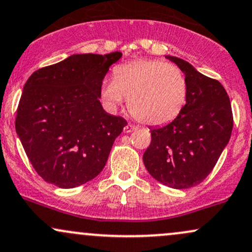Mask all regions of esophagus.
Here are the masks:
<instances>
[{"instance_id":"1","label":"esophagus","mask_w":252,"mask_h":252,"mask_svg":"<svg viewBox=\"0 0 252 252\" xmlns=\"http://www.w3.org/2000/svg\"><path fill=\"white\" fill-rule=\"evenodd\" d=\"M135 129H137V126L131 125V124H128V125H126L125 127H124V132L125 133H131L133 131H135Z\"/></svg>"}]
</instances>
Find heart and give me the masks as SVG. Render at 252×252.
Here are the masks:
<instances>
[{
	"label": "heart",
	"instance_id": "heart-1",
	"mask_svg": "<svg viewBox=\"0 0 252 252\" xmlns=\"http://www.w3.org/2000/svg\"><path fill=\"white\" fill-rule=\"evenodd\" d=\"M188 85L178 67L158 60H138L115 68L113 80H105L101 95L111 108L128 99L131 114L147 125H162L180 113Z\"/></svg>",
	"mask_w": 252,
	"mask_h": 252
}]
</instances>
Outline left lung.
Returning a JSON list of instances; mask_svg holds the SVG:
<instances>
[{
	"label": "left lung",
	"instance_id": "obj_1",
	"mask_svg": "<svg viewBox=\"0 0 252 252\" xmlns=\"http://www.w3.org/2000/svg\"><path fill=\"white\" fill-rule=\"evenodd\" d=\"M166 58L185 74L186 103L172 123L151 128L145 167L156 180L172 189L203 182L231 137L233 118L226 91L183 59Z\"/></svg>",
	"mask_w": 252,
	"mask_h": 252
}]
</instances>
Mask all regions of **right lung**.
Masks as SVG:
<instances>
[{"instance_id": "1", "label": "right lung", "mask_w": 252, "mask_h": 252, "mask_svg": "<svg viewBox=\"0 0 252 252\" xmlns=\"http://www.w3.org/2000/svg\"><path fill=\"white\" fill-rule=\"evenodd\" d=\"M121 56L73 54L27 80L15 128L32 167L49 184L76 188L105 167L127 125L100 102L102 80Z\"/></svg>"}]
</instances>
